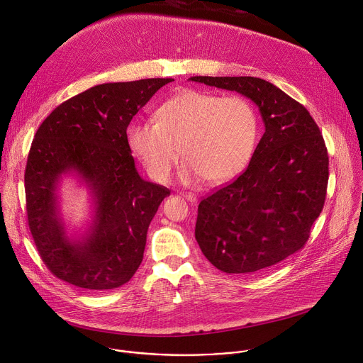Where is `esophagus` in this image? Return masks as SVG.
<instances>
[{
	"instance_id": "obj_1",
	"label": "esophagus",
	"mask_w": 363,
	"mask_h": 363,
	"mask_svg": "<svg viewBox=\"0 0 363 363\" xmlns=\"http://www.w3.org/2000/svg\"><path fill=\"white\" fill-rule=\"evenodd\" d=\"M182 196H184L188 202H191V203H196V202H198V198H196L194 194H182Z\"/></svg>"
}]
</instances>
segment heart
<instances>
[{
    "instance_id": "obj_1",
    "label": "heart",
    "mask_w": 363,
    "mask_h": 363,
    "mask_svg": "<svg viewBox=\"0 0 363 363\" xmlns=\"http://www.w3.org/2000/svg\"><path fill=\"white\" fill-rule=\"evenodd\" d=\"M258 119L251 103L237 94L185 89L157 111V122H135L128 129L133 157L150 179L167 184L182 157L181 179L223 184L237 177L255 149Z\"/></svg>"
}]
</instances>
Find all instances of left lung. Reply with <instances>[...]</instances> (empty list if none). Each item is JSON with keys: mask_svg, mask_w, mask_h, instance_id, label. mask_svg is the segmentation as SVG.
Instances as JSON below:
<instances>
[{"mask_svg": "<svg viewBox=\"0 0 363 363\" xmlns=\"http://www.w3.org/2000/svg\"><path fill=\"white\" fill-rule=\"evenodd\" d=\"M258 108L264 135L247 169L198 205L195 240L218 270L248 274L300 250L320 216L329 179L323 136L307 109L258 77L195 76Z\"/></svg>", "mask_w": 363, "mask_h": 363, "instance_id": "left-lung-1", "label": "left lung"}]
</instances>
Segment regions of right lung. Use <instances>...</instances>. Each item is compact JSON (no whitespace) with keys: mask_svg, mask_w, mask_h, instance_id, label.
<instances>
[{"mask_svg":"<svg viewBox=\"0 0 363 363\" xmlns=\"http://www.w3.org/2000/svg\"><path fill=\"white\" fill-rule=\"evenodd\" d=\"M171 82L97 84L62 103L38 128L24 175L27 217L43 262L57 279L111 290L128 283L140 266L149 224L171 192L139 175L126 129ZM67 177L84 186L92 202L86 230L74 236L60 205Z\"/></svg>","mask_w":363,"mask_h":363,"instance_id":"add662e5","label":"right lung"}]
</instances>
